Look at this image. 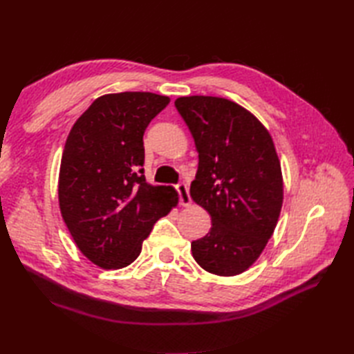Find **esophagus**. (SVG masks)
I'll use <instances>...</instances> for the list:
<instances>
[{
  "mask_svg": "<svg viewBox=\"0 0 354 354\" xmlns=\"http://www.w3.org/2000/svg\"><path fill=\"white\" fill-rule=\"evenodd\" d=\"M175 190L178 192V198H179V204L181 205H190L192 204V198L189 193V187H187L185 183H178L175 185Z\"/></svg>",
  "mask_w": 354,
  "mask_h": 354,
  "instance_id": "esophagus-1",
  "label": "esophagus"
}]
</instances>
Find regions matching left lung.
<instances>
[{"label": "left lung", "mask_w": 354, "mask_h": 354, "mask_svg": "<svg viewBox=\"0 0 354 354\" xmlns=\"http://www.w3.org/2000/svg\"><path fill=\"white\" fill-rule=\"evenodd\" d=\"M175 106L199 153L190 196L212 216L208 234L192 242L193 257L207 272L242 274L265 250L283 204L272 138L250 111L222 97H179Z\"/></svg>", "instance_id": "8db88e82"}]
</instances>
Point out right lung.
<instances>
[{
	"label": "right lung",
	"mask_w": 354,
	"mask_h": 354,
	"mask_svg": "<svg viewBox=\"0 0 354 354\" xmlns=\"http://www.w3.org/2000/svg\"><path fill=\"white\" fill-rule=\"evenodd\" d=\"M169 102L153 93L102 95L66 138L59 205L74 242L97 266L131 265L155 222L176 205V192L149 185L142 169V135Z\"/></svg>",
	"instance_id": "obj_1"
}]
</instances>
